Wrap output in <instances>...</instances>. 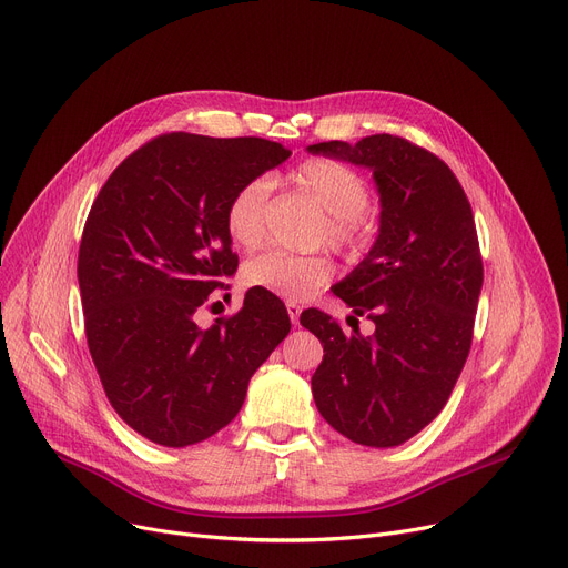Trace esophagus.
I'll return each mask as SVG.
<instances>
[{"mask_svg": "<svg viewBox=\"0 0 568 568\" xmlns=\"http://www.w3.org/2000/svg\"><path fill=\"white\" fill-rule=\"evenodd\" d=\"M287 313H290V320L294 326H300V315H302V306L300 304H287Z\"/></svg>", "mask_w": 568, "mask_h": 568, "instance_id": "1", "label": "esophagus"}]
</instances>
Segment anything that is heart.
<instances>
[{
  "label": "heart",
  "instance_id": "b5f03b06",
  "mask_svg": "<svg viewBox=\"0 0 568 568\" xmlns=\"http://www.w3.org/2000/svg\"><path fill=\"white\" fill-rule=\"evenodd\" d=\"M294 184L313 197L326 219V242L343 251H354L364 244L368 223L364 209L371 197L368 182L354 168L332 161L313 159L294 172ZM268 182L262 176L239 186L225 206V230L232 244L253 251L262 244L266 225ZM334 266L326 257H302L287 253H264L246 262L242 278L246 287L266 290L285 302H306L329 283Z\"/></svg>",
  "mask_w": 568,
  "mask_h": 568
}]
</instances>
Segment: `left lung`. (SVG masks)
<instances>
[{
    "label": "left lung",
    "instance_id": "8db88e82",
    "mask_svg": "<svg viewBox=\"0 0 568 568\" xmlns=\"http://www.w3.org/2000/svg\"><path fill=\"white\" fill-rule=\"evenodd\" d=\"M308 152L368 168L379 195L375 244L334 287L375 334H343L326 313H302L324 347L313 398L347 439L398 446L442 412L469 354L484 285L471 206L449 165L403 138L332 140Z\"/></svg>",
    "mask_w": 568,
    "mask_h": 568
}]
</instances>
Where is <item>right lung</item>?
Listing matches in <instances>:
<instances>
[{
  "instance_id": "1",
  "label": "right lung",
  "mask_w": 568,
  "mask_h": 568,
  "mask_svg": "<svg viewBox=\"0 0 568 568\" xmlns=\"http://www.w3.org/2000/svg\"><path fill=\"white\" fill-rule=\"evenodd\" d=\"M292 152L262 138L168 133L140 146L87 216L78 283L87 345L114 412L149 442L182 449L225 428L253 373L290 334L272 292L209 329L197 308L236 272L232 193Z\"/></svg>"
}]
</instances>
